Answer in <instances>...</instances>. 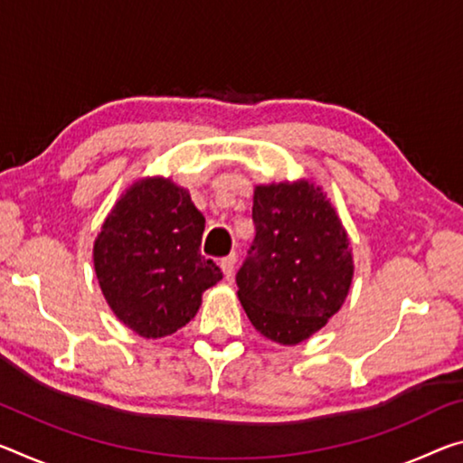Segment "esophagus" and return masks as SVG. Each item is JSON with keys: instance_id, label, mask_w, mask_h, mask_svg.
I'll use <instances>...</instances> for the list:
<instances>
[{"instance_id": "34e87169", "label": "esophagus", "mask_w": 463, "mask_h": 463, "mask_svg": "<svg viewBox=\"0 0 463 463\" xmlns=\"http://www.w3.org/2000/svg\"><path fill=\"white\" fill-rule=\"evenodd\" d=\"M234 266H237V255H229V258L220 260V268L224 271V278H231L234 276Z\"/></svg>"}]
</instances>
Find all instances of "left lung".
<instances>
[{
	"label": "left lung",
	"mask_w": 463,
	"mask_h": 463,
	"mask_svg": "<svg viewBox=\"0 0 463 463\" xmlns=\"http://www.w3.org/2000/svg\"><path fill=\"white\" fill-rule=\"evenodd\" d=\"M255 239L237 271L241 305L253 327L278 344H298L340 309L352 282L346 231L319 187H258Z\"/></svg>",
	"instance_id": "8db88e82"
}]
</instances>
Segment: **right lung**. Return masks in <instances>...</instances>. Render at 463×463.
Segmentation results:
<instances>
[{"mask_svg":"<svg viewBox=\"0 0 463 463\" xmlns=\"http://www.w3.org/2000/svg\"><path fill=\"white\" fill-rule=\"evenodd\" d=\"M205 218L168 179L136 183L115 203L94 243V269L109 307L142 337L187 326L202 292L222 271L200 253Z\"/></svg>","mask_w":463,"mask_h":463,"instance_id":"add662e5","label":"right lung"}]
</instances>
